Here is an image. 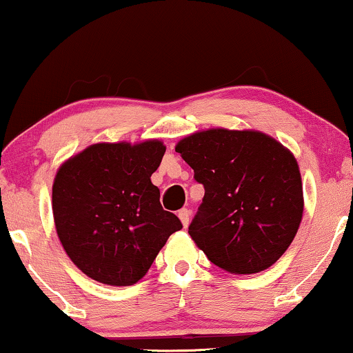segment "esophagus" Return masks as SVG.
I'll list each match as a JSON object with an SVG mask.
<instances>
[{"label":"esophagus","mask_w":353,"mask_h":353,"mask_svg":"<svg viewBox=\"0 0 353 353\" xmlns=\"http://www.w3.org/2000/svg\"><path fill=\"white\" fill-rule=\"evenodd\" d=\"M179 219H181V222L183 225V228L188 227V222H190V210L188 209H181L179 210Z\"/></svg>","instance_id":"obj_1"}]
</instances>
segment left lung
Instances as JSON below:
<instances>
[{"label": "left lung", "instance_id": "obj_1", "mask_svg": "<svg viewBox=\"0 0 353 353\" xmlns=\"http://www.w3.org/2000/svg\"><path fill=\"white\" fill-rule=\"evenodd\" d=\"M204 187L188 234L215 266L260 272L281 259L303 217L298 163L259 131L208 130L176 145Z\"/></svg>", "mask_w": 353, "mask_h": 353}]
</instances>
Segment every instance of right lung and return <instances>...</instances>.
<instances>
[{
    "label": "right lung",
    "instance_id": "1",
    "mask_svg": "<svg viewBox=\"0 0 353 353\" xmlns=\"http://www.w3.org/2000/svg\"><path fill=\"white\" fill-rule=\"evenodd\" d=\"M165 150L160 141L94 144L57 172V233L68 256L93 281L133 285L182 228L177 215L161 208L159 187L150 182Z\"/></svg>",
    "mask_w": 353,
    "mask_h": 353
}]
</instances>
